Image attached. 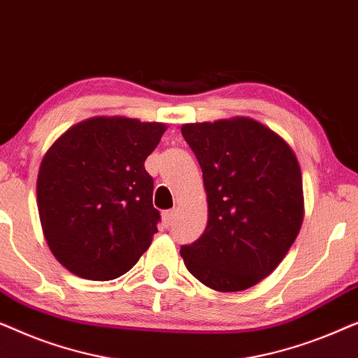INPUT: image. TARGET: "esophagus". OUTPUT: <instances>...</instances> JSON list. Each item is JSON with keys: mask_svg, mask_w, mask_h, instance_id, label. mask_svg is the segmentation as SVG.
<instances>
[{"mask_svg": "<svg viewBox=\"0 0 358 358\" xmlns=\"http://www.w3.org/2000/svg\"><path fill=\"white\" fill-rule=\"evenodd\" d=\"M174 218H176V210H166V212L163 213V222L166 227H171L174 222Z\"/></svg>", "mask_w": 358, "mask_h": 358, "instance_id": "1", "label": "esophagus"}]
</instances>
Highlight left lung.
<instances>
[{
    "label": "left lung",
    "mask_w": 358,
    "mask_h": 358,
    "mask_svg": "<svg viewBox=\"0 0 358 358\" xmlns=\"http://www.w3.org/2000/svg\"><path fill=\"white\" fill-rule=\"evenodd\" d=\"M207 192L202 236L180 248L192 275L217 292H241L266 278L300 233L305 200L290 145L261 122L233 117L180 127Z\"/></svg>",
    "instance_id": "8db88e82"
}]
</instances>
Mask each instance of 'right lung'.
<instances>
[{"label":"right lung","mask_w":358,"mask_h":358,"mask_svg":"<svg viewBox=\"0 0 358 358\" xmlns=\"http://www.w3.org/2000/svg\"><path fill=\"white\" fill-rule=\"evenodd\" d=\"M161 122L92 117L68 129L43 156L37 207L43 236L63 267L112 280L138 262L158 233L148 158Z\"/></svg>","instance_id":"obj_1"}]
</instances>
